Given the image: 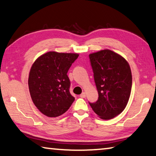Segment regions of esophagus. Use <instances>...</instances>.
<instances>
[{
    "mask_svg": "<svg viewBox=\"0 0 156 156\" xmlns=\"http://www.w3.org/2000/svg\"><path fill=\"white\" fill-rule=\"evenodd\" d=\"M80 98H85V97H86L85 92H83V93H82V94H80Z\"/></svg>",
    "mask_w": 156,
    "mask_h": 156,
    "instance_id": "34e87169",
    "label": "esophagus"
}]
</instances>
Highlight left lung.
Instances as JSON below:
<instances>
[{
  "label": "left lung",
  "instance_id": "left-lung-1",
  "mask_svg": "<svg viewBox=\"0 0 156 156\" xmlns=\"http://www.w3.org/2000/svg\"><path fill=\"white\" fill-rule=\"evenodd\" d=\"M98 99L90 103L102 120H109L125 109L130 97L132 75L128 62L109 49L89 54Z\"/></svg>",
  "mask_w": 156,
  "mask_h": 156
}]
</instances>
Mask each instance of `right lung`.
<instances>
[{"instance_id": "obj_1", "label": "right lung", "mask_w": 156, "mask_h": 156, "mask_svg": "<svg viewBox=\"0 0 156 156\" xmlns=\"http://www.w3.org/2000/svg\"><path fill=\"white\" fill-rule=\"evenodd\" d=\"M78 56L73 53L49 51L39 56L31 66L28 79L31 100L47 117L61 115L74 101L69 92L67 72Z\"/></svg>"}]
</instances>
